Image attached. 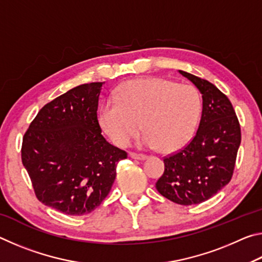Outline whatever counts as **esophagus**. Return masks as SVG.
<instances>
[{
  "mask_svg": "<svg viewBox=\"0 0 262 262\" xmlns=\"http://www.w3.org/2000/svg\"><path fill=\"white\" fill-rule=\"evenodd\" d=\"M129 157L133 158V159H139V161H143V159H147V156H145V155L135 154V152H130Z\"/></svg>",
  "mask_w": 262,
  "mask_h": 262,
  "instance_id": "esophagus-1",
  "label": "esophagus"
}]
</instances>
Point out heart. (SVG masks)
<instances>
[{"label":"heart","instance_id":"obj_1","mask_svg":"<svg viewBox=\"0 0 262 262\" xmlns=\"http://www.w3.org/2000/svg\"><path fill=\"white\" fill-rule=\"evenodd\" d=\"M200 113L201 99L193 86L164 78H140L122 84L113 98L104 101L99 123L118 147L129 144L142 126L145 134L141 148L173 152L193 136Z\"/></svg>","mask_w":262,"mask_h":262}]
</instances>
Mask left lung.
Segmentation results:
<instances>
[{
    "label": "left lung",
    "mask_w": 262,
    "mask_h": 262,
    "mask_svg": "<svg viewBox=\"0 0 262 262\" xmlns=\"http://www.w3.org/2000/svg\"><path fill=\"white\" fill-rule=\"evenodd\" d=\"M202 97L200 125L179 152L164 158L165 170L156 183L164 198L181 206L199 205L231 180L241 145V126L228 97L214 84L178 70Z\"/></svg>",
    "instance_id": "obj_1"
}]
</instances>
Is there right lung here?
I'll use <instances>...</instances> for the list:
<instances>
[{"mask_svg": "<svg viewBox=\"0 0 262 262\" xmlns=\"http://www.w3.org/2000/svg\"><path fill=\"white\" fill-rule=\"evenodd\" d=\"M103 83L72 89L46 104L23 137L21 162L38 200L82 216L107 196L127 152L101 135L97 118Z\"/></svg>", "mask_w": 262, "mask_h": 262, "instance_id": "obj_1", "label": "right lung"}]
</instances>
